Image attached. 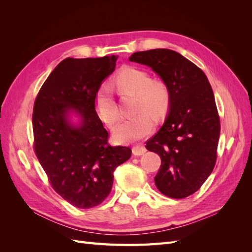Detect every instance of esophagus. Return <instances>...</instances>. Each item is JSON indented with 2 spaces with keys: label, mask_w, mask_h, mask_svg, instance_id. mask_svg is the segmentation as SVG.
I'll use <instances>...</instances> for the list:
<instances>
[{
  "label": "esophagus",
  "mask_w": 252,
  "mask_h": 252,
  "mask_svg": "<svg viewBox=\"0 0 252 252\" xmlns=\"http://www.w3.org/2000/svg\"><path fill=\"white\" fill-rule=\"evenodd\" d=\"M146 151H147L146 148H145L144 146H142V145H136V146L132 147V154L134 156H142Z\"/></svg>",
  "instance_id": "1"
}]
</instances>
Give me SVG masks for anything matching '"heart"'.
Here are the masks:
<instances>
[{
    "label": "heart",
    "mask_w": 252,
    "mask_h": 252,
    "mask_svg": "<svg viewBox=\"0 0 252 252\" xmlns=\"http://www.w3.org/2000/svg\"><path fill=\"white\" fill-rule=\"evenodd\" d=\"M117 85L123 93L136 95L134 117L123 120L113 129L116 140L123 143L139 141L154 129L155 119H161L168 112L170 91L163 81L152 80L148 72L139 68L126 67L117 75ZM94 108L100 119L113 126L119 119L116 102L107 84H102L94 94Z\"/></svg>",
    "instance_id": "obj_1"
}]
</instances>
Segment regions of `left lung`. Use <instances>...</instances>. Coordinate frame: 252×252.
<instances>
[{
  "mask_svg": "<svg viewBox=\"0 0 252 252\" xmlns=\"http://www.w3.org/2000/svg\"><path fill=\"white\" fill-rule=\"evenodd\" d=\"M129 60L151 67L169 88V114L146 148L162 161L158 189L184 199L201 188L217 162L220 124L212 88L201 68L173 50L139 51Z\"/></svg>",
  "mask_w": 252,
  "mask_h": 252,
  "instance_id": "left-lung-1",
  "label": "left lung"
}]
</instances>
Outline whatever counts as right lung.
Returning <instances> with one entry per match:
<instances>
[{
  "label": "right lung",
  "mask_w": 252,
  "mask_h": 252,
  "mask_svg": "<svg viewBox=\"0 0 252 252\" xmlns=\"http://www.w3.org/2000/svg\"><path fill=\"white\" fill-rule=\"evenodd\" d=\"M117 57L63 60L44 82L32 113L33 149L55 191L74 207L100 205L111 191L113 171L131 149L111 146L94 108V94L116 68ZM81 117L79 126L67 113Z\"/></svg>",
  "instance_id": "obj_1"
}]
</instances>
